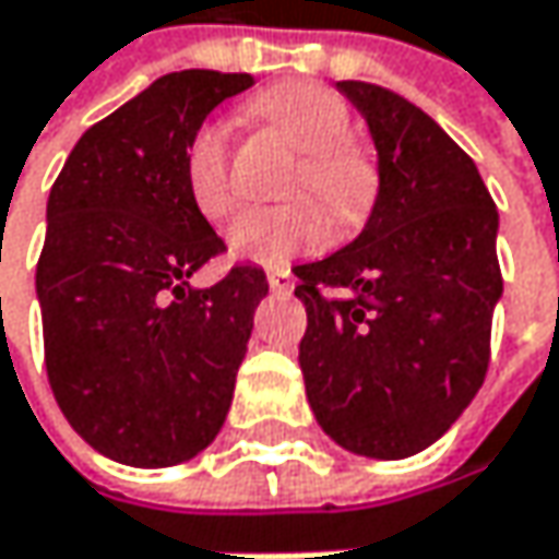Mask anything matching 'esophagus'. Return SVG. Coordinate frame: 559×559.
<instances>
[{
	"mask_svg": "<svg viewBox=\"0 0 559 559\" xmlns=\"http://www.w3.org/2000/svg\"><path fill=\"white\" fill-rule=\"evenodd\" d=\"M266 283H270L273 293H293V273L289 270H270Z\"/></svg>",
	"mask_w": 559,
	"mask_h": 559,
	"instance_id": "obj_1",
	"label": "esophagus"
}]
</instances>
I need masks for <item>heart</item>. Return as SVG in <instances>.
Returning a JSON list of instances; mask_svg holds the SVG:
<instances>
[{"instance_id":"b5f03b06","label":"heart","mask_w":559,"mask_h":559,"mask_svg":"<svg viewBox=\"0 0 559 559\" xmlns=\"http://www.w3.org/2000/svg\"><path fill=\"white\" fill-rule=\"evenodd\" d=\"M296 154L289 195H314L337 228H354L373 205L377 170L370 157L350 144V111L341 96L314 83H289L263 93L250 105ZM186 189L202 218L222 222L235 209L228 179V134L205 124L186 147ZM328 238L318 205L299 199L276 209H247L228 228L235 257L253 263H286Z\"/></svg>"}]
</instances>
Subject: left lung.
<instances>
[{"mask_svg":"<svg viewBox=\"0 0 559 559\" xmlns=\"http://www.w3.org/2000/svg\"><path fill=\"white\" fill-rule=\"evenodd\" d=\"M377 147V199L364 231L299 263L306 395L344 451L402 460L451 431L489 367L502 299L499 212L454 138L418 105L344 80Z\"/></svg>","mask_w":559,"mask_h":559,"instance_id":"left-lung-1","label":"left lung"}]
</instances>
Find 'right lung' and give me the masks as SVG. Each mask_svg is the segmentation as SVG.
<instances>
[{"label":"right lung","instance_id":"add662e5","mask_svg":"<svg viewBox=\"0 0 559 559\" xmlns=\"http://www.w3.org/2000/svg\"><path fill=\"white\" fill-rule=\"evenodd\" d=\"M253 86L250 73L179 70L93 124L47 195L37 260L47 380L70 428L108 460L176 466L225 425L260 266L192 289L225 241L186 189L202 121Z\"/></svg>","mask_w":559,"mask_h":559}]
</instances>
